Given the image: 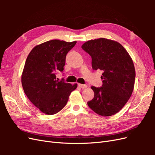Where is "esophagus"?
<instances>
[{
	"label": "esophagus",
	"mask_w": 155,
	"mask_h": 155,
	"mask_svg": "<svg viewBox=\"0 0 155 155\" xmlns=\"http://www.w3.org/2000/svg\"><path fill=\"white\" fill-rule=\"evenodd\" d=\"M78 86L80 87V88H81L82 89H85V88H86L87 87V85H83V84H79Z\"/></svg>",
	"instance_id": "1"
}]
</instances>
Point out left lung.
Returning <instances> with one entry per match:
<instances>
[{"label": "left lung", "instance_id": "obj_1", "mask_svg": "<svg viewBox=\"0 0 155 155\" xmlns=\"http://www.w3.org/2000/svg\"><path fill=\"white\" fill-rule=\"evenodd\" d=\"M81 48L91 56L93 70L104 72L101 87H91L94 97L87 102L88 107L103 116L116 114L133 91L136 73L132 59L121 44L105 38L88 41Z\"/></svg>", "mask_w": 155, "mask_h": 155}]
</instances>
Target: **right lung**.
<instances>
[{
  "instance_id": "add662e5",
  "label": "right lung",
  "mask_w": 155,
  "mask_h": 155,
  "mask_svg": "<svg viewBox=\"0 0 155 155\" xmlns=\"http://www.w3.org/2000/svg\"><path fill=\"white\" fill-rule=\"evenodd\" d=\"M76 41L58 39L37 45L28 55L21 77L23 90L30 101L43 113L52 115L66 105L78 87L59 81L55 74L63 72L66 55Z\"/></svg>"
}]
</instances>
